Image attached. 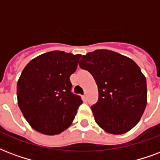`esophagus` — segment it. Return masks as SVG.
Returning <instances> with one entry per match:
<instances>
[{
    "instance_id": "esophagus-1",
    "label": "esophagus",
    "mask_w": 160,
    "mask_h": 160,
    "mask_svg": "<svg viewBox=\"0 0 160 160\" xmlns=\"http://www.w3.org/2000/svg\"><path fill=\"white\" fill-rule=\"evenodd\" d=\"M82 98H83L84 101H86V94H85V95L82 96Z\"/></svg>"
}]
</instances>
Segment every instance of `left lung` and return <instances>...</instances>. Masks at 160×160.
<instances>
[{"mask_svg": "<svg viewBox=\"0 0 160 160\" xmlns=\"http://www.w3.org/2000/svg\"><path fill=\"white\" fill-rule=\"evenodd\" d=\"M94 78L98 101L92 106L96 123L113 135L125 134L139 122L147 106V81L139 66L128 57L96 50L79 62Z\"/></svg>", "mask_w": 160, "mask_h": 160, "instance_id": "8db88e82", "label": "left lung"}]
</instances>
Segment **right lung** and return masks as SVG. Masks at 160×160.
Instances as JSON below:
<instances>
[{
    "label": "right lung",
    "instance_id": "right-lung-1",
    "mask_svg": "<svg viewBox=\"0 0 160 160\" xmlns=\"http://www.w3.org/2000/svg\"><path fill=\"white\" fill-rule=\"evenodd\" d=\"M80 54L52 51L26 65L17 84L18 104L32 128L54 136L69 127L82 100L71 93L69 77Z\"/></svg>",
    "mask_w": 160,
    "mask_h": 160
}]
</instances>
